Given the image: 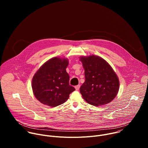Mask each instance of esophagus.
Here are the masks:
<instances>
[{"mask_svg": "<svg viewBox=\"0 0 148 148\" xmlns=\"http://www.w3.org/2000/svg\"><path fill=\"white\" fill-rule=\"evenodd\" d=\"M79 87H80V86H79V85H78V86H76L75 87V88L76 90H78L79 89Z\"/></svg>", "mask_w": 148, "mask_h": 148, "instance_id": "obj_1", "label": "esophagus"}]
</instances>
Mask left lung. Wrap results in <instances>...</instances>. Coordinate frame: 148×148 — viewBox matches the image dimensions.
<instances>
[{
  "label": "left lung",
  "instance_id": "obj_1",
  "mask_svg": "<svg viewBox=\"0 0 148 148\" xmlns=\"http://www.w3.org/2000/svg\"><path fill=\"white\" fill-rule=\"evenodd\" d=\"M79 60L86 78L79 90L82 98L96 107L111 102L118 92L119 81L111 66L95 55L80 57Z\"/></svg>",
  "mask_w": 148,
  "mask_h": 148
}]
</instances>
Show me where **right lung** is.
Wrapping results in <instances>:
<instances>
[{
    "instance_id": "right-lung-1",
    "label": "right lung",
    "mask_w": 148,
    "mask_h": 148,
    "mask_svg": "<svg viewBox=\"0 0 148 148\" xmlns=\"http://www.w3.org/2000/svg\"><path fill=\"white\" fill-rule=\"evenodd\" d=\"M69 60L56 57L49 60L37 71L32 79L35 97L43 104L55 107L65 102L75 90L70 86L66 71Z\"/></svg>"
}]
</instances>
